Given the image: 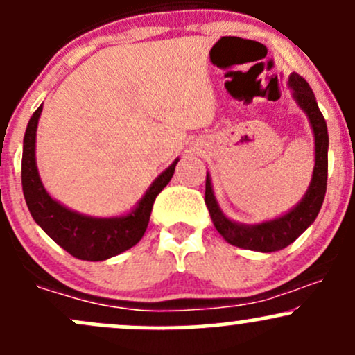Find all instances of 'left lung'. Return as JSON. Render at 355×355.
<instances>
[{
  "instance_id": "obj_1",
  "label": "left lung",
  "mask_w": 355,
  "mask_h": 355,
  "mask_svg": "<svg viewBox=\"0 0 355 355\" xmlns=\"http://www.w3.org/2000/svg\"><path fill=\"white\" fill-rule=\"evenodd\" d=\"M289 87L296 98L297 105L306 112L309 124L315 134V168H313V178L309 184L306 196L301 199L293 211L281 216L272 221L260 223V225L245 226L227 219L216 202L214 192L211 187V178L206 177V206L211 214L216 230L219 231L227 243L240 246V248L255 250V252H277L293 243L301 233L311 225L322 209L323 199L327 192L328 178V130L327 122L316 103L315 93L306 83L303 76L293 73L289 76Z\"/></svg>"
}]
</instances>
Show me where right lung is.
I'll use <instances>...</instances> for the list:
<instances>
[{
	"label": "right lung",
	"mask_w": 355,
	"mask_h": 355,
	"mask_svg": "<svg viewBox=\"0 0 355 355\" xmlns=\"http://www.w3.org/2000/svg\"><path fill=\"white\" fill-rule=\"evenodd\" d=\"M42 105L30 117L24 137L21 156V189L25 202L35 223L59 246L80 260L100 262L125 252L143 238L156 196L173 177L175 159L146 190L137 207L121 218H92L61 206L44 189L35 165V132Z\"/></svg>",
	"instance_id": "1"
}]
</instances>
